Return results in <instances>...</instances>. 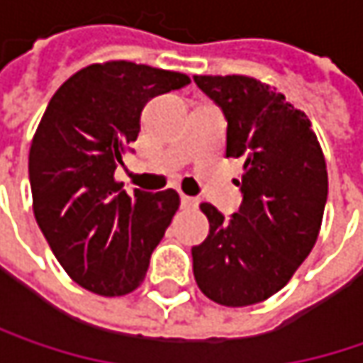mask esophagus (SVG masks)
<instances>
[{
  "instance_id": "esophagus-1",
  "label": "esophagus",
  "mask_w": 363,
  "mask_h": 363,
  "mask_svg": "<svg viewBox=\"0 0 363 363\" xmlns=\"http://www.w3.org/2000/svg\"><path fill=\"white\" fill-rule=\"evenodd\" d=\"M181 205L182 207H197V199L189 197V195H181Z\"/></svg>"
}]
</instances>
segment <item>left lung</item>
<instances>
[{"label": "left lung", "instance_id": "8db88e82", "mask_svg": "<svg viewBox=\"0 0 363 363\" xmlns=\"http://www.w3.org/2000/svg\"><path fill=\"white\" fill-rule=\"evenodd\" d=\"M228 121L225 156L245 158L240 209L225 220L201 203L209 234L193 246V273L222 306L277 294L318 238L329 193L327 164L310 118L284 94L246 75H195Z\"/></svg>", "mask_w": 363, "mask_h": 363}]
</instances>
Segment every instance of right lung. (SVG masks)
Instances as JSON below:
<instances>
[{
    "label": "right lung",
    "mask_w": 363,
    "mask_h": 363,
    "mask_svg": "<svg viewBox=\"0 0 363 363\" xmlns=\"http://www.w3.org/2000/svg\"><path fill=\"white\" fill-rule=\"evenodd\" d=\"M189 75L131 61L94 63L49 100L28 156L36 224L77 286L100 296L138 289L181 199L166 189L133 195L115 181L147 100Z\"/></svg>",
    "instance_id": "right-lung-1"
}]
</instances>
